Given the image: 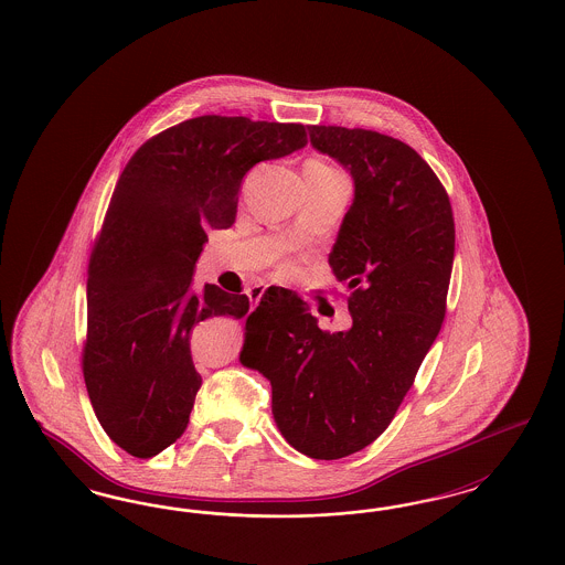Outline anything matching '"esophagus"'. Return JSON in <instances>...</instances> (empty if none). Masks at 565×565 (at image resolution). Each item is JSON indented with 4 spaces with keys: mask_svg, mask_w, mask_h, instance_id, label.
I'll return each mask as SVG.
<instances>
[{
    "mask_svg": "<svg viewBox=\"0 0 565 565\" xmlns=\"http://www.w3.org/2000/svg\"><path fill=\"white\" fill-rule=\"evenodd\" d=\"M265 292H267V286H254V288L249 290V300H252V305H254V307L263 300Z\"/></svg>",
    "mask_w": 565,
    "mask_h": 565,
    "instance_id": "34e87169",
    "label": "esophagus"
}]
</instances>
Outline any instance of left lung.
Segmentation results:
<instances>
[{
	"mask_svg": "<svg viewBox=\"0 0 565 565\" xmlns=\"http://www.w3.org/2000/svg\"><path fill=\"white\" fill-rule=\"evenodd\" d=\"M311 146L353 180L328 263L351 290L350 330L326 332L309 305L269 288L245 322L243 353L267 376L273 419L296 451L348 457L390 426L445 320L456 254L449 196L403 141L309 127Z\"/></svg>",
	"mask_w": 565,
	"mask_h": 565,
	"instance_id": "8db88e82",
	"label": "left lung"
}]
</instances>
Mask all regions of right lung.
<instances>
[{"instance_id": "add662e5", "label": "right lung", "mask_w": 565, "mask_h": 565, "mask_svg": "<svg viewBox=\"0 0 565 565\" xmlns=\"http://www.w3.org/2000/svg\"><path fill=\"white\" fill-rule=\"evenodd\" d=\"M305 146L302 125L199 116L146 141L125 167L90 256L82 364L102 428L127 454L159 456L186 430L201 387L192 328L249 311L245 295L192 288L207 231L233 226L256 162Z\"/></svg>"}]
</instances>
